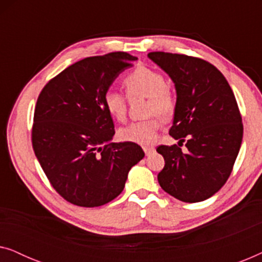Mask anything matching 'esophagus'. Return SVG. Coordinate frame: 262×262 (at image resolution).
Masks as SVG:
<instances>
[{
    "instance_id": "34e87169",
    "label": "esophagus",
    "mask_w": 262,
    "mask_h": 262,
    "mask_svg": "<svg viewBox=\"0 0 262 262\" xmlns=\"http://www.w3.org/2000/svg\"><path fill=\"white\" fill-rule=\"evenodd\" d=\"M143 150H144L145 155L149 156L150 154H152L154 151H155V148H154V146H143Z\"/></svg>"
}]
</instances>
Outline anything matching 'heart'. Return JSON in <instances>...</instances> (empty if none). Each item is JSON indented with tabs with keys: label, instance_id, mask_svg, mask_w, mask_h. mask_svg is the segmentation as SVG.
Here are the masks:
<instances>
[{
	"label": "heart",
	"instance_id": "obj_1",
	"mask_svg": "<svg viewBox=\"0 0 262 262\" xmlns=\"http://www.w3.org/2000/svg\"><path fill=\"white\" fill-rule=\"evenodd\" d=\"M124 85L130 98H146L145 116L148 119L135 121L121 127L118 137L124 142L141 145L152 144L161 127L160 118L167 120L177 108L174 93L166 85V78L159 71L148 67H137L124 78ZM103 106L108 114L118 121L126 118V99L121 93L110 89L103 96Z\"/></svg>",
	"mask_w": 262,
	"mask_h": 262
}]
</instances>
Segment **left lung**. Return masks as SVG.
<instances>
[{"mask_svg": "<svg viewBox=\"0 0 262 262\" xmlns=\"http://www.w3.org/2000/svg\"><path fill=\"white\" fill-rule=\"evenodd\" d=\"M148 57L174 82L177 108L169 135L188 151L160 145L164 168L157 180L164 192L185 203L203 202L230 177L243 137L242 118L232 89L212 64L195 57L150 52Z\"/></svg>", "mask_w": 262, "mask_h": 262, "instance_id": "left-lung-1", "label": "left lung"}]
</instances>
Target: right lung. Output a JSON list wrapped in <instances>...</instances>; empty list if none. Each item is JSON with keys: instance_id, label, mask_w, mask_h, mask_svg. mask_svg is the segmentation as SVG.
Segmentation results:
<instances>
[{"instance_id": "add662e5", "label": "right lung", "mask_w": 262, "mask_h": 262, "mask_svg": "<svg viewBox=\"0 0 262 262\" xmlns=\"http://www.w3.org/2000/svg\"><path fill=\"white\" fill-rule=\"evenodd\" d=\"M137 57L112 52L87 57L42 88L34 110L32 144L52 187L77 206L105 205L123 192L144 151L113 143L114 124L103 96Z\"/></svg>"}]
</instances>
